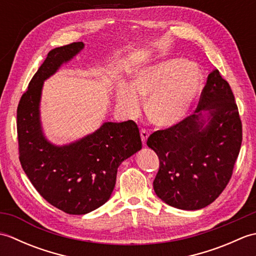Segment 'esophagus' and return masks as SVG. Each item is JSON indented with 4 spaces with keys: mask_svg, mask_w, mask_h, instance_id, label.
Wrapping results in <instances>:
<instances>
[{
    "mask_svg": "<svg viewBox=\"0 0 256 256\" xmlns=\"http://www.w3.org/2000/svg\"><path fill=\"white\" fill-rule=\"evenodd\" d=\"M148 136H150V133L148 130H140V138H142V142L144 145L146 144V140H148Z\"/></svg>",
    "mask_w": 256,
    "mask_h": 256,
    "instance_id": "34e87169",
    "label": "esophagus"
}]
</instances>
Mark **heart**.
<instances>
[{"label": "heart", "instance_id": "obj_1", "mask_svg": "<svg viewBox=\"0 0 256 256\" xmlns=\"http://www.w3.org/2000/svg\"><path fill=\"white\" fill-rule=\"evenodd\" d=\"M202 86L200 70L182 58L166 59L138 70L132 84L116 89V106L128 116H136L142 99L154 124L170 128L180 122L192 108Z\"/></svg>", "mask_w": 256, "mask_h": 256}]
</instances>
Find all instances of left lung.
Returning <instances> with one entry per match:
<instances>
[{
	"mask_svg": "<svg viewBox=\"0 0 256 256\" xmlns=\"http://www.w3.org/2000/svg\"><path fill=\"white\" fill-rule=\"evenodd\" d=\"M241 143L234 96L214 69L192 116L148 140L160 158L153 182L157 197L182 210H198L214 202L230 180Z\"/></svg>",
	"mask_w": 256,
	"mask_h": 256,
	"instance_id": "1",
	"label": "left lung"
}]
</instances>
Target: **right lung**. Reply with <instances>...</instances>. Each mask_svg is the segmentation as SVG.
I'll use <instances>...</instances> for the list:
<instances>
[{"instance_id":"1","label":"right lung","mask_w":256,"mask_h":256,"mask_svg":"<svg viewBox=\"0 0 256 256\" xmlns=\"http://www.w3.org/2000/svg\"><path fill=\"white\" fill-rule=\"evenodd\" d=\"M84 48L78 42L48 52L18 108L20 165L42 197L69 214H86L104 204L116 186L118 166L142 148L138 128L131 120L104 122L94 133L64 145L46 138L40 120L45 80Z\"/></svg>"}]
</instances>
